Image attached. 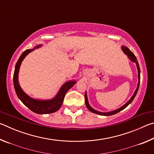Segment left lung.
Segmentation results:
<instances>
[{"mask_svg":"<svg viewBox=\"0 0 154 154\" xmlns=\"http://www.w3.org/2000/svg\"><path fill=\"white\" fill-rule=\"evenodd\" d=\"M122 50H123V51L124 52V54H126V55L128 56V57L129 59L130 60L136 63L137 64V69H138V77H139V83H138V85H137V90H135L134 92V94H133V96H132V98L130 99V100L128 101V102L125 104V105L124 106H122V107L119 108L118 109H116V110L115 111H110V112H107V113H102V112H99L98 111H96L94 110V109H92L91 106H90L89 103H88V98H87V94L86 92H85V105H86L87 108L89 109V110L92 112V113H96V114H98V115H100V116H112V115H114V114H116L118 113V112L121 111L122 110H123V109H124L126 107V106L129 105V104H130L132 103V101L134 100V98L135 96H136L137 95V93L138 92V90H139V84H140V68H139V63H138V61L137 60V58L136 56H135L134 55V54L132 53V52L130 50V49L128 48H127L126 47H124V46H122Z\"/></svg>","mask_w":154,"mask_h":154,"instance_id":"left-lung-1","label":"left lung"}]
</instances>
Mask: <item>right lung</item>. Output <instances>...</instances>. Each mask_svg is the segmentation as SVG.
<instances>
[{"instance_id":"obj_1","label":"right lung","mask_w":154,"mask_h":154,"mask_svg":"<svg viewBox=\"0 0 154 154\" xmlns=\"http://www.w3.org/2000/svg\"><path fill=\"white\" fill-rule=\"evenodd\" d=\"M41 45L36 46L35 48H39ZM35 48L32 49H26L23 52L22 55L18 59V60L15 65V71L14 74V84L15 92L17 94L18 98L20 99V100L27 106V107L30 109L31 111L35 112L38 114H48V113H54L58 110L61 107L63 103L64 98L65 94L67 92L70 88H72L76 83L75 81H71V82H68L62 85L60 90L58 93V94L52 100H35L28 96L27 94L23 92V90L21 89V88L18 82V72H19L20 66L21 63L26 56L32 51Z\"/></svg>"}]
</instances>
